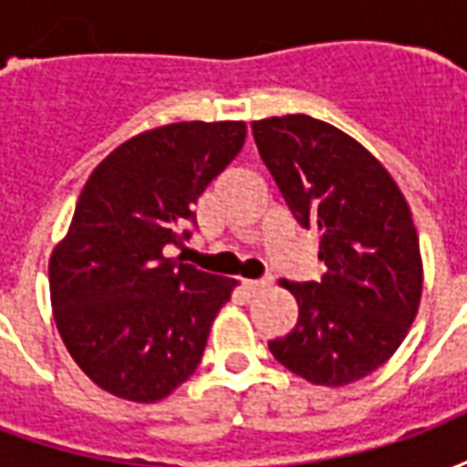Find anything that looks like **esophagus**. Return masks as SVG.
<instances>
[{"instance_id":"obj_1","label":"esophagus","mask_w":467,"mask_h":467,"mask_svg":"<svg viewBox=\"0 0 467 467\" xmlns=\"http://www.w3.org/2000/svg\"><path fill=\"white\" fill-rule=\"evenodd\" d=\"M267 285H270V280H244V290L247 293H260Z\"/></svg>"}]
</instances>
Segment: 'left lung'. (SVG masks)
<instances>
[{"mask_svg":"<svg viewBox=\"0 0 467 467\" xmlns=\"http://www.w3.org/2000/svg\"><path fill=\"white\" fill-rule=\"evenodd\" d=\"M253 134L297 223L317 227L325 263L317 283L280 280L300 313L270 352L313 385H350L390 360L420 307L408 200L375 154L323 119L267 117Z\"/></svg>","mask_w":467,"mask_h":467,"instance_id":"1","label":"left lung"}]
</instances>
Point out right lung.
Wrapping results in <instances>:
<instances>
[{
    "mask_svg": "<svg viewBox=\"0 0 467 467\" xmlns=\"http://www.w3.org/2000/svg\"><path fill=\"white\" fill-rule=\"evenodd\" d=\"M244 122H174L107 154L49 257L57 330L89 380L122 400L157 402L202 360L234 280L167 257L192 204L240 154Z\"/></svg>",
    "mask_w": 467,
    "mask_h": 467,
    "instance_id": "obj_1",
    "label": "right lung"
}]
</instances>
